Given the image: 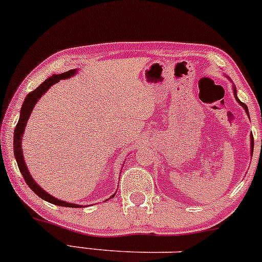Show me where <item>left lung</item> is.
<instances>
[{
	"label": "left lung",
	"mask_w": 262,
	"mask_h": 262,
	"mask_svg": "<svg viewBox=\"0 0 262 262\" xmlns=\"http://www.w3.org/2000/svg\"><path fill=\"white\" fill-rule=\"evenodd\" d=\"M226 77L228 78V79H229V77H228V75H226ZM229 80H231V79H229ZM231 81H232V80H231ZM233 94H234V97H235V100H237V102L239 103V105H241V106L243 107V108L245 110V112H247V115L249 116L248 106L245 105V103H243L242 101L239 100L238 97H237V89H235V86H234V85H233ZM253 150H254V138H253V134H250V151H251V156H253Z\"/></svg>",
	"instance_id": "8db88e82"
}]
</instances>
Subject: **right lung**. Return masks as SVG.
<instances>
[{"instance_id": "right-lung-1", "label": "right lung", "mask_w": 262, "mask_h": 262, "mask_svg": "<svg viewBox=\"0 0 262 262\" xmlns=\"http://www.w3.org/2000/svg\"><path fill=\"white\" fill-rule=\"evenodd\" d=\"M77 73H78L77 69H71V71L64 72V73L53 74L52 77H49L45 81H43V83H41L35 90L31 91V93H29L27 96H25V100H24L23 105H21V108H20L19 121H18L17 125H15V129H14V138H13L14 157H15V160H17L18 168H19L21 176L24 177L25 183L28 184V187H29L31 190H33L34 193L37 195V196H40L41 199L47 201V203H51L53 205H57V206H64V207H79V205L59 200V199H57V198L52 196L51 194L47 193L46 190H43V189L41 188L39 184H37V183L35 182V179L31 177L29 169H28L27 163H25V160L23 156V150H21V140H23V134H24L25 127H27V123H28V119H29V116L31 115V111H33L34 107H35L37 101L40 100V97L42 96L43 94H45L53 84L58 83V81L62 79H68V78L73 77V75H75ZM113 196H115V195H112L111 198H113ZM111 198H108V199H111Z\"/></svg>"}]
</instances>
